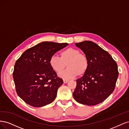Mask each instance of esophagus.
Returning a JSON list of instances; mask_svg holds the SVG:
<instances>
[{"mask_svg":"<svg viewBox=\"0 0 129 129\" xmlns=\"http://www.w3.org/2000/svg\"><path fill=\"white\" fill-rule=\"evenodd\" d=\"M68 82V80H67V79H63V82H64V83H67Z\"/></svg>","mask_w":129,"mask_h":129,"instance_id":"34e87169","label":"esophagus"}]
</instances>
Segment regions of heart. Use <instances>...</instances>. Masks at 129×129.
<instances>
[{"mask_svg": "<svg viewBox=\"0 0 129 129\" xmlns=\"http://www.w3.org/2000/svg\"><path fill=\"white\" fill-rule=\"evenodd\" d=\"M60 57L53 55L50 58L49 66L54 72L61 73L67 64L68 68L60 76L66 79L82 76L88 71L89 62L87 56L81 53L79 49L74 48L66 49L60 53Z\"/></svg>", "mask_w": 129, "mask_h": 129, "instance_id": "heart-1", "label": "heart"}]
</instances>
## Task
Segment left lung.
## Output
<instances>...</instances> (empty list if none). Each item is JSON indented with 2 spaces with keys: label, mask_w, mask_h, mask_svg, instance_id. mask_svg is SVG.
<instances>
[{
  "label": "left lung",
  "mask_w": 129,
  "mask_h": 129,
  "mask_svg": "<svg viewBox=\"0 0 129 129\" xmlns=\"http://www.w3.org/2000/svg\"><path fill=\"white\" fill-rule=\"evenodd\" d=\"M89 60L88 71L76 80L73 97L87 105L98 104L114 91L118 76V67L109 53L92 41L76 43Z\"/></svg>",
  "instance_id": "1"
}]
</instances>
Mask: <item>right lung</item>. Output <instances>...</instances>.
Returning <instances> with one entry per match:
<instances>
[{
	"instance_id": "obj_1",
	"label": "right lung",
	"mask_w": 129,
	"mask_h": 129,
	"mask_svg": "<svg viewBox=\"0 0 129 129\" xmlns=\"http://www.w3.org/2000/svg\"><path fill=\"white\" fill-rule=\"evenodd\" d=\"M68 43L44 41L27 49L16 61L13 77L18 95L34 107L53 102L63 83L50 68L49 60Z\"/></svg>"
}]
</instances>
